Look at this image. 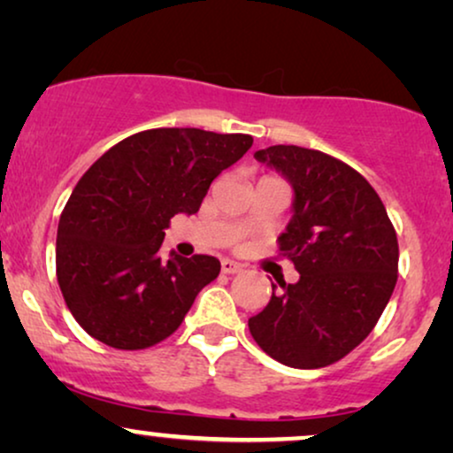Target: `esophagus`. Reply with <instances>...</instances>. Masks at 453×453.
Listing matches in <instances>:
<instances>
[{
  "instance_id": "esophagus-1",
  "label": "esophagus",
  "mask_w": 453,
  "mask_h": 453,
  "mask_svg": "<svg viewBox=\"0 0 453 453\" xmlns=\"http://www.w3.org/2000/svg\"><path fill=\"white\" fill-rule=\"evenodd\" d=\"M240 269H242V265H240V263H236V261H232V259H223L221 261V272L223 273H238Z\"/></svg>"
}]
</instances>
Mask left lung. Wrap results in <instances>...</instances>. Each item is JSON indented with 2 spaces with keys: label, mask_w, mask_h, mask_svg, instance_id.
<instances>
[{
  "label": "left lung",
  "mask_w": 453,
  "mask_h": 453,
  "mask_svg": "<svg viewBox=\"0 0 453 453\" xmlns=\"http://www.w3.org/2000/svg\"><path fill=\"white\" fill-rule=\"evenodd\" d=\"M255 158L293 186V217L280 253L301 273L272 284L267 307L249 319L263 351L290 368H324L374 328L397 282V234L362 173L301 146H269Z\"/></svg>",
  "instance_id": "left-lung-1"
}]
</instances>
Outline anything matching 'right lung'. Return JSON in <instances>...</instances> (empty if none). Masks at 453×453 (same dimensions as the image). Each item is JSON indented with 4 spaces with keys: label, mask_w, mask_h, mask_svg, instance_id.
<instances>
[{
    "label": "right lung",
    "mask_w": 453,
    "mask_h": 453,
    "mask_svg": "<svg viewBox=\"0 0 453 453\" xmlns=\"http://www.w3.org/2000/svg\"><path fill=\"white\" fill-rule=\"evenodd\" d=\"M250 146L246 134L148 129L85 171L60 215L56 276L89 336L135 351L180 328L221 263L209 255L165 259V230L177 213H196L215 177Z\"/></svg>",
    "instance_id": "right-lung-1"
}]
</instances>
